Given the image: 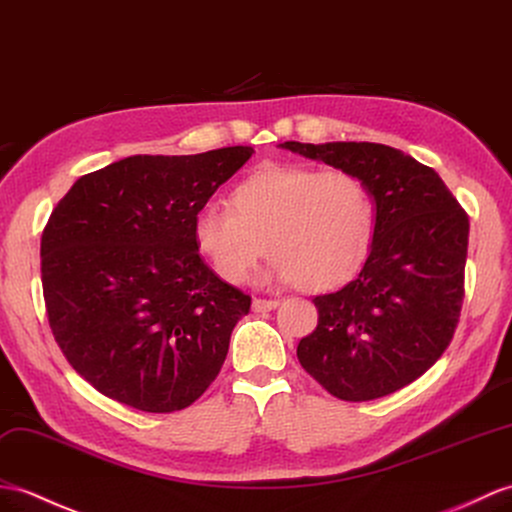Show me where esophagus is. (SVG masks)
Here are the masks:
<instances>
[{
  "instance_id": "34e87169",
  "label": "esophagus",
  "mask_w": 512,
  "mask_h": 512,
  "mask_svg": "<svg viewBox=\"0 0 512 512\" xmlns=\"http://www.w3.org/2000/svg\"><path fill=\"white\" fill-rule=\"evenodd\" d=\"M277 305H279V301H275V299H253L255 312H270V310H275Z\"/></svg>"
}]
</instances>
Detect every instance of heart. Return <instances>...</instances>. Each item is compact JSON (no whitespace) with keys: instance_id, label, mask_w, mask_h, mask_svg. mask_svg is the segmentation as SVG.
Returning a JSON list of instances; mask_svg holds the SVG:
<instances>
[{"instance_id":"heart-1","label":"heart","mask_w":512,"mask_h":512,"mask_svg":"<svg viewBox=\"0 0 512 512\" xmlns=\"http://www.w3.org/2000/svg\"><path fill=\"white\" fill-rule=\"evenodd\" d=\"M375 227V200L355 174L266 163L233 189L231 205L202 202L192 240L229 283L246 281L266 241L268 253H275L264 275L268 281L331 290L362 270Z\"/></svg>"}]
</instances>
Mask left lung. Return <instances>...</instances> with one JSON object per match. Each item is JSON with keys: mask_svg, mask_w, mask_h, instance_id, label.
<instances>
[{"mask_svg": "<svg viewBox=\"0 0 512 512\" xmlns=\"http://www.w3.org/2000/svg\"><path fill=\"white\" fill-rule=\"evenodd\" d=\"M281 148L355 174L377 209L360 277L316 296L318 325L296 355L342 401L386 397L419 379L454 338L465 299L467 211L441 176L397 148L368 141Z\"/></svg>", "mask_w": 512, "mask_h": 512, "instance_id": "1", "label": "left lung"}]
</instances>
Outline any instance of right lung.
<instances>
[{"label": "right lung", "instance_id": "add662e5", "mask_svg": "<svg viewBox=\"0 0 512 512\" xmlns=\"http://www.w3.org/2000/svg\"><path fill=\"white\" fill-rule=\"evenodd\" d=\"M253 152L135 154L80 176L54 207L41 235L47 320L104 397L176 412L218 377L251 296L200 259L192 220Z\"/></svg>", "mask_w": 512, "mask_h": 512}]
</instances>
